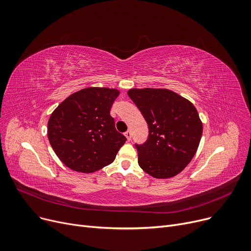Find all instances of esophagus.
Segmentation results:
<instances>
[{"mask_svg":"<svg viewBox=\"0 0 251 251\" xmlns=\"http://www.w3.org/2000/svg\"><path fill=\"white\" fill-rule=\"evenodd\" d=\"M124 134H125V136H126V138H127L128 140L131 139V131H130V130H127V131H126Z\"/></svg>","mask_w":251,"mask_h":251,"instance_id":"1","label":"esophagus"}]
</instances>
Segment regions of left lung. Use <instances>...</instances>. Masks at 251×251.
Wrapping results in <instances>:
<instances>
[{
    "label": "left lung",
    "instance_id": "left-lung-1",
    "mask_svg": "<svg viewBox=\"0 0 251 251\" xmlns=\"http://www.w3.org/2000/svg\"><path fill=\"white\" fill-rule=\"evenodd\" d=\"M128 96L149 126L148 139L135 144L138 165L156 178L176 176L195 156L202 136L196 107L168 89H130Z\"/></svg>",
    "mask_w": 251,
    "mask_h": 251
}]
</instances>
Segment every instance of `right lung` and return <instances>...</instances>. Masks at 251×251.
<instances>
[{
    "instance_id": "1",
    "label": "right lung",
    "mask_w": 251,
    "mask_h": 251,
    "mask_svg": "<svg viewBox=\"0 0 251 251\" xmlns=\"http://www.w3.org/2000/svg\"><path fill=\"white\" fill-rule=\"evenodd\" d=\"M119 93L117 89L89 87L70 95L51 114L48 138L65 166L89 173L115 160L126 141L110 115Z\"/></svg>"
}]
</instances>
